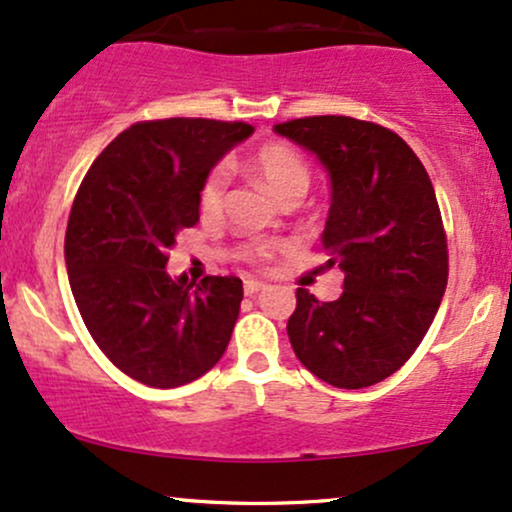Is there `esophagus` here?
<instances>
[{
    "mask_svg": "<svg viewBox=\"0 0 512 512\" xmlns=\"http://www.w3.org/2000/svg\"><path fill=\"white\" fill-rule=\"evenodd\" d=\"M262 289H264V281L245 279V293H248V296H255V293H260Z\"/></svg>",
    "mask_w": 512,
    "mask_h": 512,
    "instance_id": "obj_1",
    "label": "esophagus"
}]
</instances>
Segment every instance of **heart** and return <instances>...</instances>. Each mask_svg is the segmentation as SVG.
<instances>
[{"mask_svg":"<svg viewBox=\"0 0 512 512\" xmlns=\"http://www.w3.org/2000/svg\"><path fill=\"white\" fill-rule=\"evenodd\" d=\"M250 170L260 178L276 197L284 199L291 192H305L310 182V170L305 166L303 156L289 144H267L250 158ZM226 195V173L223 168H214L204 180L199 202L204 211H216L223 204ZM257 257H267L269 248L260 245L255 248Z\"/></svg>","mask_w":512,"mask_h":512,"instance_id":"1","label":"heart"}]
</instances>
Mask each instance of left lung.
<instances>
[{
  "instance_id": "1",
  "label": "left lung",
  "mask_w": 512,
  "mask_h": 512,
  "mask_svg": "<svg viewBox=\"0 0 512 512\" xmlns=\"http://www.w3.org/2000/svg\"><path fill=\"white\" fill-rule=\"evenodd\" d=\"M313 151L330 175L322 248L344 272L337 301L296 291L291 346L310 373L358 390L390 378L414 354L448 284V240L424 163L375 122L317 115L274 125Z\"/></svg>"
}]
</instances>
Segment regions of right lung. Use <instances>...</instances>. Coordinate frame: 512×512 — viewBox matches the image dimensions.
<instances>
[{"instance_id":"right-lung-1","label":"right lung","mask_w":512,"mask_h":512,"mask_svg":"<svg viewBox=\"0 0 512 512\" xmlns=\"http://www.w3.org/2000/svg\"><path fill=\"white\" fill-rule=\"evenodd\" d=\"M245 122L170 117L137 122L103 149L76 192L64 236L69 286L93 342L129 378L180 387L231 342L243 281L170 279L168 252L199 221V192Z\"/></svg>"}]
</instances>
